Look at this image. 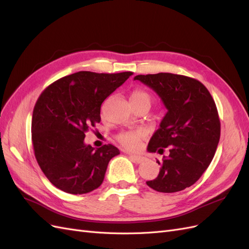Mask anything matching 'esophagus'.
Returning a JSON list of instances; mask_svg holds the SVG:
<instances>
[{
  "instance_id": "esophagus-1",
  "label": "esophagus",
  "mask_w": 249,
  "mask_h": 249,
  "mask_svg": "<svg viewBox=\"0 0 249 249\" xmlns=\"http://www.w3.org/2000/svg\"><path fill=\"white\" fill-rule=\"evenodd\" d=\"M130 158L131 160L135 162V163H143L145 161V158L144 157H141V156H136V155H130Z\"/></svg>"
}]
</instances>
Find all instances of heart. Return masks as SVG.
Instances as JSON below:
<instances>
[{
	"mask_svg": "<svg viewBox=\"0 0 249 249\" xmlns=\"http://www.w3.org/2000/svg\"><path fill=\"white\" fill-rule=\"evenodd\" d=\"M131 103L132 105L148 104L150 106L151 97L147 91L143 90V89H137L131 94ZM142 137L143 133L141 131H125L120 133L118 136V140L125 148L129 150H135L139 147Z\"/></svg>",
	"mask_w": 249,
	"mask_h": 249,
	"instance_id": "obj_1",
	"label": "heart"
}]
</instances>
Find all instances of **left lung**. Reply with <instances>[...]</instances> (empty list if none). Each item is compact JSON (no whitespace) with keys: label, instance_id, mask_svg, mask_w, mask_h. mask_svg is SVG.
Listing matches in <instances>:
<instances>
[{"label":"left lung","instance_id":"1","mask_svg":"<svg viewBox=\"0 0 249 249\" xmlns=\"http://www.w3.org/2000/svg\"><path fill=\"white\" fill-rule=\"evenodd\" d=\"M161 98L167 109L147 150L162 155L160 173L146 184L159 193H177L200 179L213 161L220 140L218 109L208 89L189 76L160 72L135 76Z\"/></svg>","mask_w":249,"mask_h":249}]
</instances>
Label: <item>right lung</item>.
<instances>
[{"mask_svg": "<svg viewBox=\"0 0 249 249\" xmlns=\"http://www.w3.org/2000/svg\"><path fill=\"white\" fill-rule=\"evenodd\" d=\"M132 74L79 71L53 82L37 99L31 140L37 164L53 185L67 194L97 189L107 165L120 150L111 144L93 148L85 132L101 121L104 100Z\"/></svg>", "mask_w": 249, "mask_h": 249, "instance_id": "add662e5", "label": "right lung"}]
</instances>
